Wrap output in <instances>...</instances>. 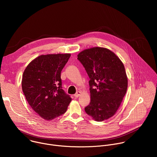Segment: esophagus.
I'll return each instance as SVG.
<instances>
[{
    "mask_svg": "<svg viewBox=\"0 0 157 157\" xmlns=\"http://www.w3.org/2000/svg\"><path fill=\"white\" fill-rule=\"evenodd\" d=\"M81 94V91H78V92H76V93L74 96H75L76 98H77V97L80 96Z\"/></svg>",
    "mask_w": 157,
    "mask_h": 157,
    "instance_id": "obj_1",
    "label": "esophagus"
}]
</instances>
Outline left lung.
<instances>
[{
  "label": "left lung",
  "mask_w": 157,
  "mask_h": 157,
  "mask_svg": "<svg viewBox=\"0 0 157 157\" xmlns=\"http://www.w3.org/2000/svg\"><path fill=\"white\" fill-rule=\"evenodd\" d=\"M89 77L91 102L85 107L87 115L98 122L115 115L125 95L128 79L120 58L111 50L93 47L78 55Z\"/></svg>",
  "instance_id": "left-lung-1"
}]
</instances>
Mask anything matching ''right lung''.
<instances>
[{"label": "right lung", "instance_id": "1", "mask_svg": "<svg viewBox=\"0 0 157 157\" xmlns=\"http://www.w3.org/2000/svg\"><path fill=\"white\" fill-rule=\"evenodd\" d=\"M70 56V53L40 55L24 71L22 91L32 109L46 121L65 113L71 101L63 90L61 79V72Z\"/></svg>", "mask_w": 157, "mask_h": 157}]
</instances>
